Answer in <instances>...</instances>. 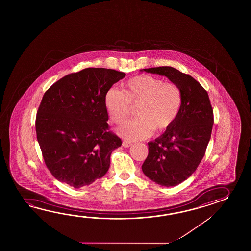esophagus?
I'll return each instance as SVG.
<instances>
[{
  "instance_id": "1",
  "label": "esophagus",
  "mask_w": 251,
  "mask_h": 251,
  "mask_svg": "<svg viewBox=\"0 0 251 251\" xmlns=\"http://www.w3.org/2000/svg\"><path fill=\"white\" fill-rule=\"evenodd\" d=\"M122 145H123L124 147L128 148V147H130L132 145V144L130 142H127V141H124L123 143H122Z\"/></svg>"
}]
</instances>
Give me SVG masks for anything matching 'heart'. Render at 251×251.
I'll list each match as a JSON object with an SVG mask.
<instances>
[{
  "mask_svg": "<svg viewBox=\"0 0 251 251\" xmlns=\"http://www.w3.org/2000/svg\"><path fill=\"white\" fill-rule=\"evenodd\" d=\"M123 87V91L109 89L105 104L109 117L117 125L127 119L131 106H137V118L118 129V134L128 141L147 138L152 130L166 131L181 111L183 94L175 83L165 82L151 75H137L126 81Z\"/></svg>",
  "mask_w": 251,
  "mask_h": 251,
  "instance_id": "obj_1",
  "label": "heart"
}]
</instances>
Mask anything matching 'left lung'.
Returning a JSON list of instances; mask_svg holds the SVG:
<instances>
[{
  "mask_svg": "<svg viewBox=\"0 0 251 251\" xmlns=\"http://www.w3.org/2000/svg\"><path fill=\"white\" fill-rule=\"evenodd\" d=\"M141 71L166 76L183 94L176 121L160 137L148 143L149 153L142 166L151 180L174 187L192 175L204 156L213 129V108L207 91L190 75L171 66Z\"/></svg>",
  "mask_w": 251,
  "mask_h": 251,
  "instance_id": "1",
  "label": "left lung"
}]
</instances>
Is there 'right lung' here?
I'll use <instances>...</instances> for the list:
<instances>
[{
    "instance_id": "1",
    "label": "right lung",
    "mask_w": 251,
    "mask_h": 251,
    "mask_svg": "<svg viewBox=\"0 0 251 251\" xmlns=\"http://www.w3.org/2000/svg\"><path fill=\"white\" fill-rule=\"evenodd\" d=\"M125 73L86 68L64 76L43 96L36 132L43 158L58 181L80 188L107 173L121 139L109 131L105 96Z\"/></svg>"
}]
</instances>
